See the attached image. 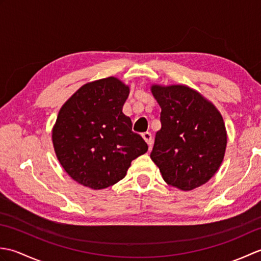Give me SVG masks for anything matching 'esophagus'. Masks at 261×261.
Instances as JSON below:
<instances>
[{
    "mask_svg": "<svg viewBox=\"0 0 261 261\" xmlns=\"http://www.w3.org/2000/svg\"><path fill=\"white\" fill-rule=\"evenodd\" d=\"M142 138H143V140H145V141L147 142V145L149 146V148H150L151 143H152V137H151L150 132H143V134H142Z\"/></svg>",
    "mask_w": 261,
    "mask_h": 261,
    "instance_id": "34e87169",
    "label": "esophagus"
}]
</instances>
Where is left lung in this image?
Segmentation results:
<instances>
[{"label": "left lung", "instance_id": "obj_1", "mask_svg": "<svg viewBox=\"0 0 261 261\" xmlns=\"http://www.w3.org/2000/svg\"><path fill=\"white\" fill-rule=\"evenodd\" d=\"M160 129L150 153L164 180L182 191L199 187L222 164L226 132L222 116L201 94L184 85H153Z\"/></svg>", "mask_w": 261, "mask_h": 261}]
</instances>
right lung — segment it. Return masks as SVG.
<instances>
[{
  "mask_svg": "<svg viewBox=\"0 0 261 261\" xmlns=\"http://www.w3.org/2000/svg\"><path fill=\"white\" fill-rule=\"evenodd\" d=\"M129 87L114 77L82 86L60 109L53 130L59 163L71 178L93 190L114 185L131 162L147 152L122 108Z\"/></svg>",
  "mask_w": 261,
  "mask_h": 261,
  "instance_id": "obj_1",
  "label": "right lung"
}]
</instances>
